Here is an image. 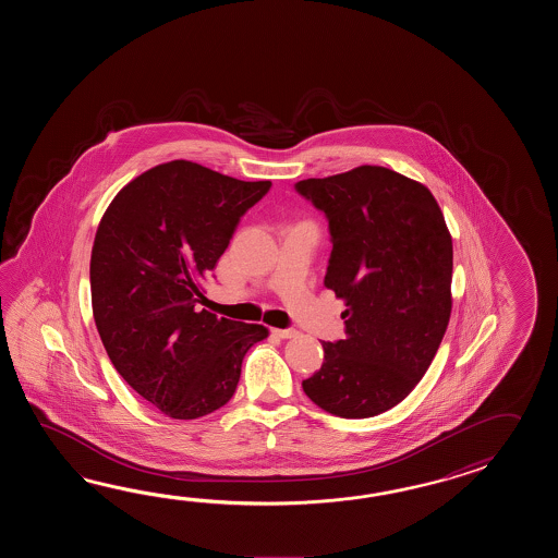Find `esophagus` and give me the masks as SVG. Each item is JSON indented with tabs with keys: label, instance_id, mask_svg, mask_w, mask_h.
I'll return each mask as SVG.
<instances>
[{
	"label": "esophagus",
	"instance_id": "esophagus-1",
	"mask_svg": "<svg viewBox=\"0 0 558 558\" xmlns=\"http://www.w3.org/2000/svg\"><path fill=\"white\" fill-rule=\"evenodd\" d=\"M274 332L279 339H295L296 335H299L296 329H274Z\"/></svg>",
	"mask_w": 558,
	"mask_h": 558
}]
</instances>
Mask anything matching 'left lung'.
<instances>
[{
  "label": "left lung",
  "instance_id": "left-lung-1",
  "mask_svg": "<svg viewBox=\"0 0 558 558\" xmlns=\"http://www.w3.org/2000/svg\"><path fill=\"white\" fill-rule=\"evenodd\" d=\"M295 190L327 215L325 287L343 299L344 339L303 380L323 411L380 415L427 373L451 319L452 239L433 193L415 179L361 166Z\"/></svg>",
  "mask_w": 558,
  "mask_h": 558
}]
</instances>
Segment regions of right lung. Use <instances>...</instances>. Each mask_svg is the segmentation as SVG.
I'll list each match as a JSON object with an SVG mask.
<instances>
[{"instance_id": "add662e5", "label": "right lung", "mask_w": 558, "mask_h": 558, "mask_svg": "<svg viewBox=\"0 0 558 558\" xmlns=\"http://www.w3.org/2000/svg\"><path fill=\"white\" fill-rule=\"evenodd\" d=\"M271 181H241L175 159L131 179L95 233V327L119 375L163 415L191 421L233 397L263 325L217 317L203 281Z\"/></svg>"}]
</instances>
